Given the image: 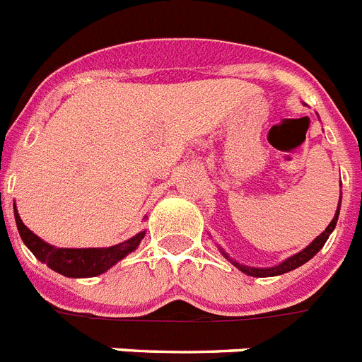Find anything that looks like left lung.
I'll list each match as a JSON object with an SVG mask.
<instances>
[{
  "label": "left lung",
  "instance_id": "obj_1",
  "mask_svg": "<svg viewBox=\"0 0 362 362\" xmlns=\"http://www.w3.org/2000/svg\"><path fill=\"white\" fill-rule=\"evenodd\" d=\"M339 206H341V202H339ZM339 206H337V212H335V218L332 219V223L326 227V230H324L320 236H317L313 240V242L310 243V245L305 247L304 251H300L298 255L291 256V258H287L286 262H282L280 265H274V267H265V269H260V267H247V265H242V264H236L234 260H230L227 255H225V258H228L230 260V264H234L240 271H243L245 274H249V276H258V278H264V276H276V274H284V273H289V271L296 269V267H300L302 264H305L308 260H311L317 252L320 251L324 247V243L328 242L329 234L333 233V228H335L337 225V219H339Z\"/></svg>",
  "mask_w": 362,
  "mask_h": 362
}]
</instances>
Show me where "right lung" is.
Returning <instances> with one entry per match:
<instances>
[{
    "mask_svg": "<svg viewBox=\"0 0 362 362\" xmlns=\"http://www.w3.org/2000/svg\"><path fill=\"white\" fill-rule=\"evenodd\" d=\"M14 218H16L18 230L27 247L30 249L36 258L43 264H47L52 271L64 274L69 278H88L97 276L107 271L111 265H115L117 262L122 260L126 255L137 249L141 240L144 238V230L139 233L137 236L129 238L126 242L119 243V245L106 247V249H58L43 240H40L33 230L23 225L20 214L14 205Z\"/></svg>",
    "mask_w": 362,
    "mask_h": 362,
    "instance_id": "right-lung-1",
    "label": "right lung"
}]
</instances>
